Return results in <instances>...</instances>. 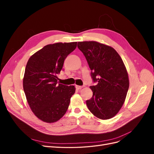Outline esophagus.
<instances>
[{
	"label": "esophagus",
	"instance_id": "1",
	"mask_svg": "<svg viewBox=\"0 0 154 154\" xmlns=\"http://www.w3.org/2000/svg\"><path fill=\"white\" fill-rule=\"evenodd\" d=\"M75 87H76V88H77V89H81L83 87V86H80V85H76Z\"/></svg>",
	"mask_w": 154,
	"mask_h": 154
}]
</instances>
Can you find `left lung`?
<instances>
[{
  "mask_svg": "<svg viewBox=\"0 0 154 154\" xmlns=\"http://www.w3.org/2000/svg\"><path fill=\"white\" fill-rule=\"evenodd\" d=\"M78 48L87 60L93 82L97 83L90 87L93 95L86 101L88 109L100 119L112 118L123 106L129 87L123 60L114 48L97 42H79Z\"/></svg>",
  "mask_w": 154,
  "mask_h": 154,
  "instance_id": "1",
  "label": "left lung"
}]
</instances>
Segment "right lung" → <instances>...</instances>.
<instances>
[{"mask_svg":"<svg viewBox=\"0 0 154 154\" xmlns=\"http://www.w3.org/2000/svg\"><path fill=\"white\" fill-rule=\"evenodd\" d=\"M76 45L77 42L47 45L27 63L24 91L32 112L44 122L54 123L62 118L75 92L74 86L59 83L57 75L63 69L65 59Z\"/></svg>","mask_w":154,"mask_h":154,"instance_id":"add662e5","label":"right lung"}]
</instances>
